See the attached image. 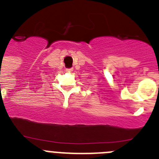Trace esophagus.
I'll list each match as a JSON object with an SVG mask.
<instances>
[{
	"mask_svg": "<svg viewBox=\"0 0 159 159\" xmlns=\"http://www.w3.org/2000/svg\"><path fill=\"white\" fill-rule=\"evenodd\" d=\"M67 71H73V68H67V70H66Z\"/></svg>",
	"mask_w": 159,
	"mask_h": 159,
	"instance_id": "34e87169",
	"label": "esophagus"
}]
</instances>
